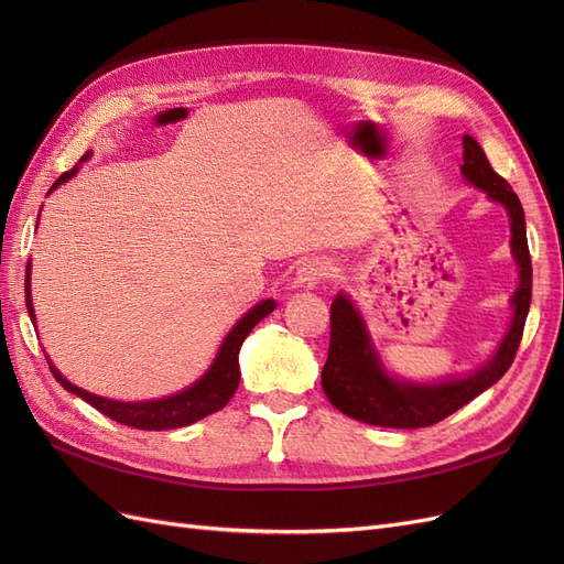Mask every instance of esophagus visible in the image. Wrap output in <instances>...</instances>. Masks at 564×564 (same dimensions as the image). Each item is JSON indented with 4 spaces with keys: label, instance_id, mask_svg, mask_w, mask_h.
Returning a JSON list of instances; mask_svg holds the SVG:
<instances>
[{
    "label": "esophagus",
    "instance_id": "34e87169",
    "mask_svg": "<svg viewBox=\"0 0 564 564\" xmlns=\"http://www.w3.org/2000/svg\"><path fill=\"white\" fill-rule=\"evenodd\" d=\"M329 275H332V263L319 259V256H315V259H308V261L301 263V268L296 270L294 284L299 289H315L319 282H324Z\"/></svg>",
    "mask_w": 564,
    "mask_h": 564
}]
</instances>
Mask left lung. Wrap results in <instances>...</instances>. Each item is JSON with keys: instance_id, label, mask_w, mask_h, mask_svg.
I'll return each mask as SVG.
<instances>
[{"instance_id": "left-lung-1", "label": "left lung", "mask_w": 564, "mask_h": 564, "mask_svg": "<svg viewBox=\"0 0 564 564\" xmlns=\"http://www.w3.org/2000/svg\"><path fill=\"white\" fill-rule=\"evenodd\" d=\"M460 172L494 202L503 204L510 216V232H513L510 247L520 265V286L513 294V322L491 362L470 373L468 379L433 386L400 383L383 371L355 305L344 294H338L332 303L329 355L322 367V388L338 412L355 421L381 425V429H425L458 412L460 406L497 383L516 360L529 303H532V256L527 247L522 204L508 181L494 172L485 150L470 135H464Z\"/></svg>"}]
</instances>
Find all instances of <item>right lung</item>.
Here are the masks:
<instances>
[{"label":"right lung","mask_w":564,"mask_h":564,"mask_svg":"<svg viewBox=\"0 0 564 564\" xmlns=\"http://www.w3.org/2000/svg\"><path fill=\"white\" fill-rule=\"evenodd\" d=\"M87 158H89V152L82 160H87ZM75 174H77V166H73L70 172L61 174L56 178V183L51 185V191H56L61 183L73 178ZM25 305H28V313H30L32 322H35V311H32V299H30V261L25 268ZM272 311H275V301H261L259 305H253V308L235 324L232 332L224 340V346H220L212 369L204 373L197 383H193L191 388L178 392V395H172V398H162V400H152V402H115L108 398H98V395H91V392H87V390L77 388L67 379H63L61 371L48 362V357H46V362H48L51 373H54L56 381L65 390L75 392L77 398L89 402L91 406L98 409L100 414L110 416L117 423L131 425V429H141V431L181 429V425H191L204 416L218 412V409H224L230 402L237 386H240V365H237V355H240V348L245 344V338L249 336V332Z\"/></svg>","instance_id":"right-lung-1"}]
</instances>
